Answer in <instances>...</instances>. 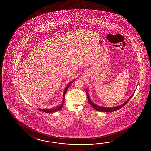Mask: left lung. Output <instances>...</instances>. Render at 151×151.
<instances>
[{"instance_id": "obj_1", "label": "left lung", "mask_w": 151, "mask_h": 151, "mask_svg": "<svg viewBox=\"0 0 151 151\" xmlns=\"http://www.w3.org/2000/svg\"><path fill=\"white\" fill-rule=\"evenodd\" d=\"M134 93L135 92H134L133 94L131 96V97H130L126 102L122 104L121 105H119V106H116V107H101V106L96 105V104H94L93 102H92V101H91V99H90L89 94H88V93L87 91H86V94L87 96V99H88V103H89V104L91 105V106H92L93 109H96V111H100V112H113V111H116V110L120 109L123 106H125L126 104L127 103V102L129 101V100L131 99L132 97L133 96Z\"/></svg>"}]
</instances>
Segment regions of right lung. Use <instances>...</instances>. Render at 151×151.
I'll return each instance as SVG.
<instances>
[{"label": "right lung", "instance_id": "right-lung-1", "mask_svg": "<svg viewBox=\"0 0 151 151\" xmlns=\"http://www.w3.org/2000/svg\"><path fill=\"white\" fill-rule=\"evenodd\" d=\"M73 81H74V80H73ZM73 81H72L71 82H70V83H68V85H67V86L66 87V88H65L64 94H63V100L62 103H61V104H60L59 106H57V107H55V108H53V109H38L40 111H42V112H44L45 113H49L55 112H57V111H58L60 110V109H62V107H63V105H64V103L65 96L66 92V91H67V90H68V88L71 85V83L73 82Z\"/></svg>", "mask_w": 151, "mask_h": 151}]
</instances>
